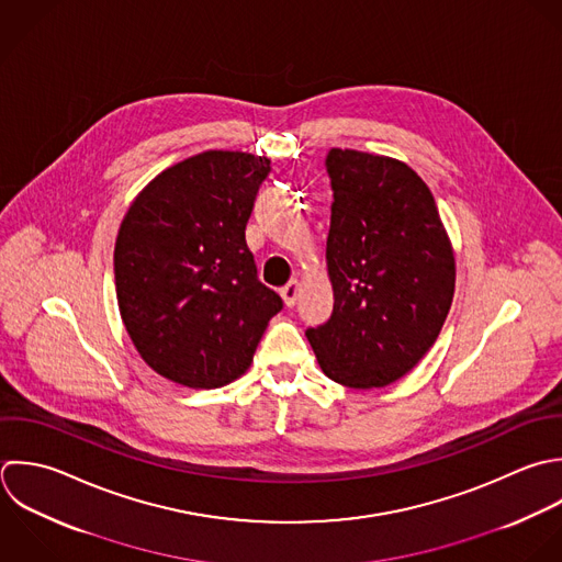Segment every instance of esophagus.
<instances>
[{
    "label": "esophagus",
    "instance_id": "esophagus-1",
    "mask_svg": "<svg viewBox=\"0 0 562 562\" xmlns=\"http://www.w3.org/2000/svg\"><path fill=\"white\" fill-rule=\"evenodd\" d=\"M280 295H282V300H284L286 306H293L295 300H297V295H300V282H297V280H291L286 286H282Z\"/></svg>",
    "mask_w": 562,
    "mask_h": 562
}]
</instances>
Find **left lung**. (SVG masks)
Wrapping results in <instances>:
<instances>
[{"instance_id":"left-lung-1","label":"left lung","mask_w":562,"mask_h":562,"mask_svg":"<svg viewBox=\"0 0 562 562\" xmlns=\"http://www.w3.org/2000/svg\"><path fill=\"white\" fill-rule=\"evenodd\" d=\"M326 166L335 306L306 337L330 381L385 387L418 366L445 326L456 293L453 245L429 186L405 161L333 148Z\"/></svg>"}]
</instances>
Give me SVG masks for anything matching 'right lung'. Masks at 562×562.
<instances>
[{
	"instance_id": "1",
	"label": "right lung",
	"mask_w": 562,
	"mask_h": 562,
	"mask_svg": "<svg viewBox=\"0 0 562 562\" xmlns=\"http://www.w3.org/2000/svg\"><path fill=\"white\" fill-rule=\"evenodd\" d=\"M269 157L205 150L150 179L115 238L122 324L159 376L192 390L240 379L282 308L256 278L245 227Z\"/></svg>"
}]
</instances>
